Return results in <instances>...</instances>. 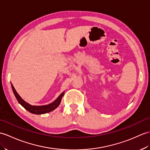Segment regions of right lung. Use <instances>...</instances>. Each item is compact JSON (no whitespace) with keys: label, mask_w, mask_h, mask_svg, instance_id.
<instances>
[{"label":"right lung","mask_w":150,"mask_h":150,"mask_svg":"<svg viewBox=\"0 0 150 150\" xmlns=\"http://www.w3.org/2000/svg\"><path fill=\"white\" fill-rule=\"evenodd\" d=\"M11 84V88L13 89V92L15 95L16 100H18V103L22 105L23 107L25 108V109L29 111V112L34 114H43L45 113H48L50 112L51 111L55 110L56 108L60 104L62 96H63L64 91L62 92L60 95H59L57 98L55 99L53 102H52L48 105H32L29 104V103L26 102L25 101H24L22 98H21L20 96L18 95V93L16 92L14 86H13L12 83Z\"/></svg>","instance_id":"add662e5"}]
</instances>
